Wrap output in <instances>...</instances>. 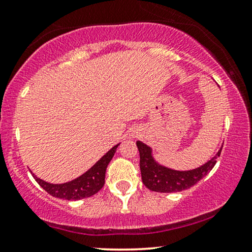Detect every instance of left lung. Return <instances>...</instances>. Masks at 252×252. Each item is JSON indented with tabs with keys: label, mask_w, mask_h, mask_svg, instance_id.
<instances>
[{
	"label": "left lung",
	"mask_w": 252,
	"mask_h": 252,
	"mask_svg": "<svg viewBox=\"0 0 252 252\" xmlns=\"http://www.w3.org/2000/svg\"><path fill=\"white\" fill-rule=\"evenodd\" d=\"M140 153V170L142 182L148 189L157 192H177L192 187L202 180L217 163L221 149L208 163L194 170L177 171L158 164L153 156V150L141 141L136 142Z\"/></svg>",
	"instance_id": "8db88e82"
}]
</instances>
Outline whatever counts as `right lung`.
I'll list each match as a JSON object with an SVG mask.
<instances>
[{
  "label": "right lung",
  "instance_id": "1",
  "mask_svg": "<svg viewBox=\"0 0 252 252\" xmlns=\"http://www.w3.org/2000/svg\"><path fill=\"white\" fill-rule=\"evenodd\" d=\"M118 146L119 144H117L111 148L94 166H92L86 173L70 182L54 185L41 180L33 173L32 175L37 184L54 197L67 199V201H78L81 198L91 197L104 186L106 167H108L110 160L112 159Z\"/></svg>",
  "mask_w": 252,
  "mask_h": 252
}]
</instances>
